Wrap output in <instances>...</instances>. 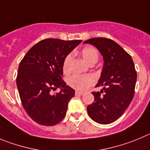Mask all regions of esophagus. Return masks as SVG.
<instances>
[{"label": "esophagus", "mask_w": 150, "mask_h": 150, "mask_svg": "<svg viewBox=\"0 0 150 150\" xmlns=\"http://www.w3.org/2000/svg\"><path fill=\"white\" fill-rule=\"evenodd\" d=\"M83 94H84L83 92H79V91H76V92H75V96H83Z\"/></svg>", "instance_id": "34e87169"}]
</instances>
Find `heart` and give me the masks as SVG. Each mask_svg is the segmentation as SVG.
Segmentation results:
<instances>
[{
	"instance_id": "1",
	"label": "heart",
	"mask_w": 150,
	"mask_h": 150,
	"mask_svg": "<svg viewBox=\"0 0 150 150\" xmlns=\"http://www.w3.org/2000/svg\"><path fill=\"white\" fill-rule=\"evenodd\" d=\"M81 54L83 57V60L87 64H96L98 61V52L97 50L93 47H85L81 51ZM72 61V54H68L64 58L63 62V69L65 72H69V66ZM96 79L92 75H74L71 76L68 80V83L70 86L75 89L80 91H83L87 89L89 86L94 84Z\"/></svg>"
}]
</instances>
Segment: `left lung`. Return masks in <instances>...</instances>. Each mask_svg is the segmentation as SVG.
<instances>
[{"label": "left lung", "mask_w": 150, "mask_h": 150, "mask_svg": "<svg viewBox=\"0 0 150 150\" xmlns=\"http://www.w3.org/2000/svg\"><path fill=\"white\" fill-rule=\"evenodd\" d=\"M84 43L95 46L104 61L96 86L103 89L92 92L95 100L87 107V112L98 124H111L124 114L133 98L137 80L135 65L132 57L111 39L94 38Z\"/></svg>", "instance_id": "1"}]
</instances>
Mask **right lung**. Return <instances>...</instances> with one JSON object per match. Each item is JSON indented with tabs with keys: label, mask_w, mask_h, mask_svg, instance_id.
<instances>
[{
	"label": "right lung",
	"mask_w": 150,
	"mask_h": 150,
	"mask_svg": "<svg viewBox=\"0 0 150 150\" xmlns=\"http://www.w3.org/2000/svg\"><path fill=\"white\" fill-rule=\"evenodd\" d=\"M81 41L44 39L21 61L16 78L19 96L26 112L38 124L54 126L65 117L75 90L62 79L63 62ZM58 88L60 92L52 94Z\"/></svg>",
	"instance_id": "right-lung-1"
}]
</instances>
